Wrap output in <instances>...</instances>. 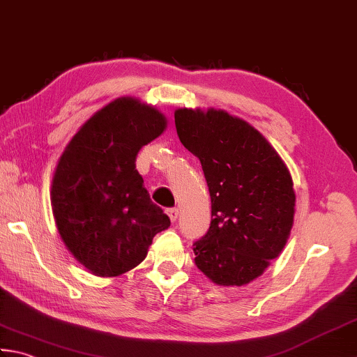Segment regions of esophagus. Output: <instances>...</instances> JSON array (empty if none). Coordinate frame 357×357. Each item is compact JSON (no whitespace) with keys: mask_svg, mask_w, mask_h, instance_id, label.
<instances>
[{"mask_svg":"<svg viewBox=\"0 0 357 357\" xmlns=\"http://www.w3.org/2000/svg\"><path fill=\"white\" fill-rule=\"evenodd\" d=\"M166 211H167V214H169V218H171L172 222L177 220V218H178V210H177V208H167Z\"/></svg>","mask_w":357,"mask_h":357,"instance_id":"34e87169","label":"esophagus"}]
</instances>
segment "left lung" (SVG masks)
I'll return each mask as SVG.
<instances>
[{
    "mask_svg": "<svg viewBox=\"0 0 357 357\" xmlns=\"http://www.w3.org/2000/svg\"><path fill=\"white\" fill-rule=\"evenodd\" d=\"M174 116L181 144L200 160L211 196L210 228L192 244L196 266L222 286L250 283L291 233V174L245 121L222 110L180 109Z\"/></svg>",
    "mask_w": 357,
    "mask_h": 357,
    "instance_id": "obj_1",
    "label": "left lung"
}]
</instances>
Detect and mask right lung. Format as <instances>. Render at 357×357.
<instances>
[{"label":"right lung","instance_id":"1","mask_svg":"<svg viewBox=\"0 0 357 357\" xmlns=\"http://www.w3.org/2000/svg\"><path fill=\"white\" fill-rule=\"evenodd\" d=\"M165 129L160 112L121 98L86 121L59 160L51 188L57 230L93 273L129 272L146 258L153 236L171 225L135 169L141 147Z\"/></svg>","mask_w":357,"mask_h":357}]
</instances>
